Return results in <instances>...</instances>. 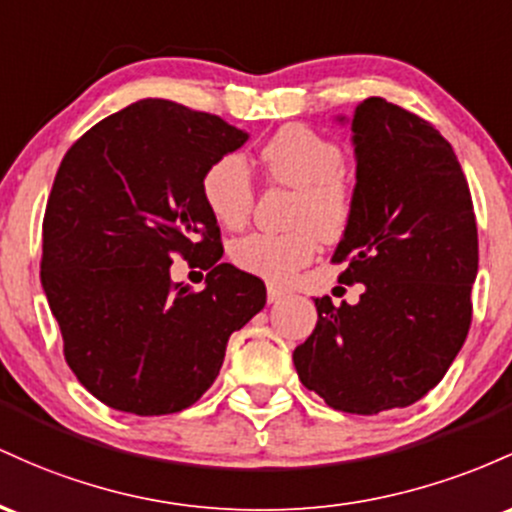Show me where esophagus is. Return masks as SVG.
I'll list each match as a JSON object with an SVG mask.
<instances>
[{"label": "esophagus", "mask_w": 512, "mask_h": 512, "mask_svg": "<svg viewBox=\"0 0 512 512\" xmlns=\"http://www.w3.org/2000/svg\"><path fill=\"white\" fill-rule=\"evenodd\" d=\"M266 292H268V302H278V300H283L285 295H290V290H287V287H280V285H273V283H268Z\"/></svg>", "instance_id": "34e87169"}]
</instances>
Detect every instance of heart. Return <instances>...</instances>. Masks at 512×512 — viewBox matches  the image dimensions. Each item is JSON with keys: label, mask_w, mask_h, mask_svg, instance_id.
<instances>
[{"label": "heart", "mask_w": 512, "mask_h": 512, "mask_svg": "<svg viewBox=\"0 0 512 512\" xmlns=\"http://www.w3.org/2000/svg\"><path fill=\"white\" fill-rule=\"evenodd\" d=\"M268 179L295 188L290 229L254 232L229 244V258L241 271L268 280L292 278L317 256L321 237L338 239L353 217L355 191L343 171V149L336 140L307 128L285 125L261 149ZM203 200L220 225L239 229L249 222L256 183L244 154L217 157L203 174Z\"/></svg>", "instance_id": "obj_1"}]
</instances>
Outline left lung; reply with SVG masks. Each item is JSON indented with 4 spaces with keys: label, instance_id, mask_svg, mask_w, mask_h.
<instances>
[{
    "label": "left lung",
    "instance_id": "obj_1",
    "mask_svg": "<svg viewBox=\"0 0 512 512\" xmlns=\"http://www.w3.org/2000/svg\"><path fill=\"white\" fill-rule=\"evenodd\" d=\"M343 120V118H341ZM355 205L333 263L358 304L317 297L297 375L331 409L375 416L445 377L472 324L479 237L455 149L428 120L372 96L355 108Z\"/></svg>",
    "mask_w": 512,
    "mask_h": 512
}]
</instances>
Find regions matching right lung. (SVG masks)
<instances>
[{
  "mask_svg": "<svg viewBox=\"0 0 512 512\" xmlns=\"http://www.w3.org/2000/svg\"><path fill=\"white\" fill-rule=\"evenodd\" d=\"M246 140L220 116L145 99L67 149L43 217L40 283L67 365L111 409H188L220 375L229 336L266 304L263 280L220 263L200 188ZM179 255L209 271L203 291L170 280Z\"/></svg>",
  "mask_w": 512,
  "mask_h": 512,
  "instance_id": "obj_1",
  "label": "right lung"
}]
</instances>
